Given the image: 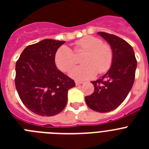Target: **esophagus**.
<instances>
[{"instance_id": "esophagus-1", "label": "esophagus", "mask_w": 149, "mask_h": 149, "mask_svg": "<svg viewBox=\"0 0 149 149\" xmlns=\"http://www.w3.org/2000/svg\"><path fill=\"white\" fill-rule=\"evenodd\" d=\"M83 82H81V81H76L75 82V84L76 86H79V85H81V84H82Z\"/></svg>"}]
</instances>
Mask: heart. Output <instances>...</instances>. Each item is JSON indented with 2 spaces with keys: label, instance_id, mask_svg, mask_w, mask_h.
<instances>
[{
  "label": "heart",
  "instance_id": "1",
  "mask_svg": "<svg viewBox=\"0 0 149 149\" xmlns=\"http://www.w3.org/2000/svg\"><path fill=\"white\" fill-rule=\"evenodd\" d=\"M74 52H85L81 59L83 65L74 68L69 73V75L77 81L93 78L97 72L105 73L110 69L113 59L111 47L93 36H86L77 40L74 45ZM54 60L57 68L64 72H68L77 62L72 50L65 45L58 48Z\"/></svg>",
  "mask_w": 149,
  "mask_h": 149
}]
</instances>
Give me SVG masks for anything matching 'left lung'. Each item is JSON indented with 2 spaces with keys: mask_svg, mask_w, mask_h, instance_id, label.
Instances as JSON below:
<instances>
[{
  "mask_svg": "<svg viewBox=\"0 0 149 149\" xmlns=\"http://www.w3.org/2000/svg\"><path fill=\"white\" fill-rule=\"evenodd\" d=\"M110 44L113 59L109 71L101 78L92 81L94 93L85 97L89 108L107 113L117 108L125 101L135 79L136 60L133 48L117 36L98 32Z\"/></svg>",
  "mask_w": 149,
  "mask_h": 149,
  "instance_id": "1",
  "label": "left lung"
}]
</instances>
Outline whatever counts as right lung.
<instances>
[{
  "label": "right lung",
  "instance_id": "right-lung-1",
  "mask_svg": "<svg viewBox=\"0 0 149 149\" xmlns=\"http://www.w3.org/2000/svg\"><path fill=\"white\" fill-rule=\"evenodd\" d=\"M64 41L46 39L27 46L15 64V88L30 111L52 116L65 108L74 80L57 69L55 54Z\"/></svg>",
  "mask_w": 149,
  "mask_h": 149
}]
</instances>
